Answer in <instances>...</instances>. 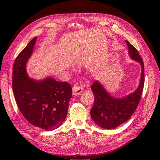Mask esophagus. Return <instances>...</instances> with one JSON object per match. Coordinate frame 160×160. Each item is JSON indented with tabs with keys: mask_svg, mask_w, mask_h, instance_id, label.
Instances as JSON below:
<instances>
[{
	"mask_svg": "<svg viewBox=\"0 0 160 160\" xmlns=\"http://www.w3.org/2000/svg\"><path fill=\"white\" fill-rule=\"evenodd\" d=\"M83 92V88L82 87L75 86L73 87V93L75 95H80Z\"/></svg>",
	"mask_w": 160,
	"mask_h": 160,
	"instance_id": "34e87169",
	"label": "esophagus"
}]
</instances>
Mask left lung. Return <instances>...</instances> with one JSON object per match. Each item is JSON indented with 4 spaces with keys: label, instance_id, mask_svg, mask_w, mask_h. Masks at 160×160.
Listing matches in <instances>:
<instances>
[{
    "label": "left lung",
    "instance_id": "1",
    "mask_svg": "<svg viewBox=\"0 0 160 160\" xmlns=\"http://www.w3.org/2000/svg\"><path fill=\"white\" fill-rule=\"evenodd\" d=\"M126 43L129 56L140 63L142 68L139 85L134 92L122 98H116L111 96L98 80L94 82L91 87L95 99L90 111V116L102 128L114 129L127 122L138 107L142 95L144 83V62L138 50L127 40Z\"/></svg>",
    "mask_w": 160,
    "mask_h": 160
}]
</instances>
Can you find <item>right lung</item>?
<instances>
[{"label":"right lung","instance_id":"1","mask_svg":"<svg viewBox=\"0 0 160 160\" xmlns=\"http://www.w3.org/2000/svg\"><path fill=\"white\" fill-rule=\"evenodd\" d=\"M37 38H33L15 59L12 70V88L22 115L33 126L47 131L58 128L64 122L72 88L66 82L51 77L37 80L27 72Z\"/></svg>","mask_w":160,"mask_h":160}]
</instances>
